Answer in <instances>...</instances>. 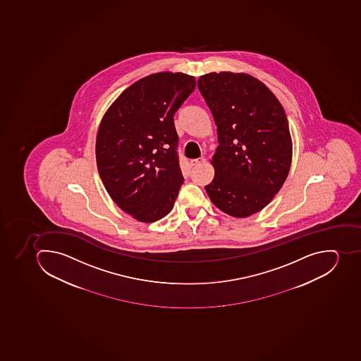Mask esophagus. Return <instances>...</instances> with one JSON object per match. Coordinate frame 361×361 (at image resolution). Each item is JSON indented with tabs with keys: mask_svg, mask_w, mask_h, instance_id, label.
<instances>
[{
	"mask_svg": "<svg viewBox=\"0 0 361 361\" xmlns=\"http://www.w3.org/2000/svg\"><path fill=\"white\" fill-rule=\"evenodd\" d=\"M205 161L203 157L195 158V159H191L190 165L191 166H198V165L202 164L203 161Z\"/></svg>",
	"mask_w": 361,
	"mask_h": 361,
	"instance_id": "obj_1",
	"label": "esophagus"
}]
</instances>
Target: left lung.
Instances as JSON below:
<instances>
[{
	"instance_id": "1",
	"label": "left lung",
	"mask_w": 361,
	"mask_h": 361,
	"mask_svg": "<svg viewBox=\"0 0 361 361\" xmlns=\"http://www.w3.org/2000/svg\"><path fill=\"white\" fill-rule=\"evenodd\" d=\"M198 89L218 126L215 176L206 191L221 211L246 218L268 205L288 176L286 114L274 93L247 74L209 73L200 76Z\"/></svg>"
}]
</instances>
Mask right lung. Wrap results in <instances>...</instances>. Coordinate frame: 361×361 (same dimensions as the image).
<instances>
[{
	"mask_svg": "<svg viewBox=\"0 0 361 361\" xmlns=\"http://www.w3.org/2000/svg\"><path fill=\"white\" fill-rule=\"evenodd\" d=\"M196 87L194 76L157 73L141 78L104 114L96 156L111 200L140 222L173 209L183 183L174 114Z\"/></svg>",
	"mask_w": 361,
	"mask_h": 361,
	"instance_id": "1",
	"label": "right lung"
}]
</instances>
